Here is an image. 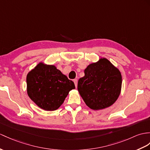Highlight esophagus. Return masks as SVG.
Wrapping results in <instances>:
<instances>
[{
	"label": "esophagus",
	"mask_w": 150,
	"mask_h": 150,
	"mask_svg": "<svg viewBox=\"0 0 150 150\" xmlns=\"http://www.w3.org/2000/svg\"><path fill=\"white\" fill-rule=\"evenodd\" d=\"M74 84H75L76 88H77V86H78V80L76 79H74Z\"/></svg>",
	"instance_id": "1"
}]
</instances>
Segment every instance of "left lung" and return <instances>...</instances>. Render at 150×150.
I'll return each instance as SVG.
<instances>
[{
    "label": "left lung",
    "mask_w": 150,
    "mask_h": 150,
    "mask_svg": "<svg viewBox=\"0 0 150 150\" xmlns=\"http://www.w3.org/2000/svg\"><path fill=\"white\" fill-rule=\"evenodd\" d=\"M80 78L78 90L86 105L93 110L110 107L117 100L122 90L119 69L107 58L101 57L89 64Z\"/></svg>",
    "instance_id": "1"
}]
</instances>
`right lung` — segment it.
<instances>
[{
	"instance_id": "add662e5",
	"label": "right lung",
	"mask_w": 150,
	"mask_h": 150,
	"mask_svg": "<svg viewBox=\"0 0 150 150\" xmlns=\"http://www.w3.org/2000/svg\"><path fill=\"white\" fill-rule=\"evenodd\" d=\"M74 83L55 65L39 62L27 75V92L39 108L54 111L64 103Z\"/></svg>"
}]
</instances>
